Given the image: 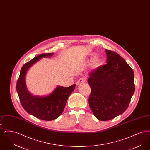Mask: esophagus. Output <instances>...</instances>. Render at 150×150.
Returning a JSON list of instances; mask_svg holds the SVG:
<instances>
[{
	"label": "esophagus",
	"instance_id": "34e87169",
	"mask_svg": "<svg viewBox=\"0 0 150 150\" xmlns=\"http://www.w3.org/2000/svg\"><path fill=\"white\" fill-rule=\"evenodd\" d=\"M85 81H86V79L85 78H84V77H81V78H80L79 79L78 84L84 83Z\"/></svg>",
	"mask_w": 150,
	"mask_h": 150
}]
</instances>
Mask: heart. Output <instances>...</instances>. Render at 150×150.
<instances>
[{
	"label": "heart",
	"instance_id": "1",
	"mask_svg": "<svg viewBox=\"0 0 150 150\" xmlns=\"http://www.w3.org/2000/svg\"><path fill=\"white\" fill-rule=\"evenodd\" d=\"M92 63V66L94 68H97L98 67H100V66L102 64V61L101 60V59H100L98 57H96L94 59H91L88 63V64H89L90 63Z\"/></svg>",
	"mask_w": 150,
	"mask_h": 150
}]
</instances>
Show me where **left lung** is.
Instances as JSON below:
<instances>
[{
    "label": "left lung",
    "mask_w": 150,
    "mask_h": 150,
    "mask_svg": "<svg viewBox=\"0 0 150 150\" xmlns=\"http://www.w3.org/2000/svg\"><path fill=\"white\" fill-rule=\"evenodd\" d=\"M107 64L89 73V105L96 118L107 121L122 114L135 91L134 72L119 54L106 50Z\"/></svg>",
    "instance_id": "8db88e82"
}]
</instances>
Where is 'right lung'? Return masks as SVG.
<instances>
[{"instance_id":"add662e5","label":"right lung","mask_w":150,"mask_h":150,"mask_svg":"<svg viewBox=\"0 0 150 150\" xmlns=\"http://www.w3.org/2000/svg\"><path fill=\"white\" fill-rule=\"evenodd\" d=\"M53 53H45L34 57L22 67L16 84L22 106L29 114L45 121H50L58 117L64 110L69 96L75 89V84L69 87L58 86L49 96L40 97L31 95L27 90L25 76L29 68L42 57H50Z\"/></svg>"}]
</instances>
